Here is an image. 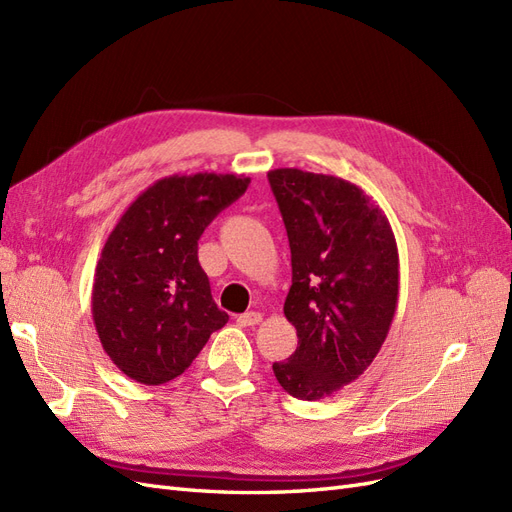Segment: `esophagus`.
<instances>
[{
    "mask_svg": "<svg viewBox=\"0 0 512 512\" xmlns=\"http://www.w3.org/2000/svg\"><path fill=\"white\" fill-rule=\"evenodd\" d=\"M237 322L241 324V327H256V324L262 322V314L260 312H245L237 318Z\"/></svg>",
    "mask_w": 512,
    "mask_h": 512,
    "instance_id": "obj_1",
    "label": "esophagus"
}]
</instances>
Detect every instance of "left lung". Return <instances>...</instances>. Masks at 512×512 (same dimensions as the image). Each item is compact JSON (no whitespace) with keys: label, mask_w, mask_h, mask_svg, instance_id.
<instances>
[{"label":"left lung","mask_w":512,"mask_h":512,"mask_svg":"<svg viewBox=\"0 0 512 512\" xmlns=\"http://www.w3.org/2000/svg\"><path fill=\"white\" fill-rule=\"evenodd\" d=\"M267 177L290 243L284 314L299 337L273 374L288 395L316 401L359 378L389 335L399 294L397 243L359 185L299 168H275Z\"/></svg>","instance_id":"8db88e82"}]
</instances>
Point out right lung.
I'll return each instance as SVG.
<instances>
[{
    "mask_svg": "<svg viewBox=\"0 0 512 512\" xmlns=\"http://www.w3.org/2000/svg\"><path fill=\"white\" fill-rule=\"evenodd\" d=\"M247 185L243 175L164 177L108 235L91 314L104 352L128 378L156 386L181 376L228 322L198 262V239Z\"/></svg>",
    "mask_w": 512,
    "mask_h": 512,
    "instance_id": "add662e5",
    "label": "right lung"
}]
</instances>
